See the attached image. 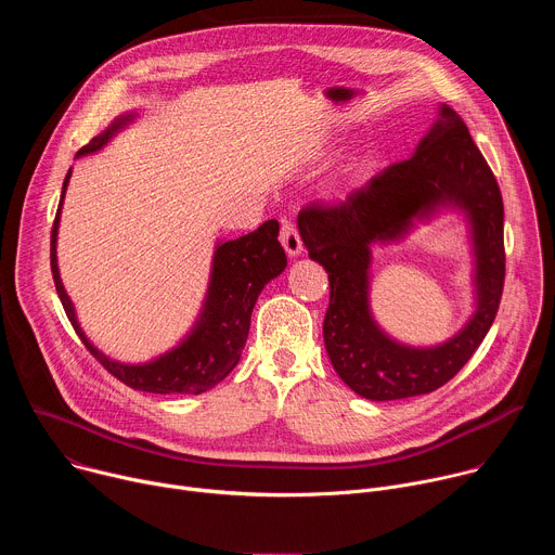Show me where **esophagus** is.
<instances>
[{
  "label": "esophagus",
  "mask_w": 555,
  "mask_h": 555,
  "mask_svg": "<svg viewBox=\"0 0 555 555\" xmlns=\"http://www.w3.org/2000/svg\"><path fill=\"white\" fill-rule=\"evenodd\" d=\"M281 244H283V248L289 257H300L302 255L300 234H298V230L292 221H283V225H281Z\"/></svg>",
  "instance_id": "34e87169"
}]
</instances>
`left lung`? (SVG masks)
Masks as SVG:
<instances>
[{
  "label": "left lung",
  "instance_id": "1",
  "mask_svg": "<svg viewBox=\"0 0 555 555\" xmlns=\"http://www.w3.org/2000/svg\"><path fill=\"white\" fill-rule=\"evenodd\" d=\"M441 209L461 211L468 223L475 311L452 339L411 348L390 339L372 315V248L403 241ZM298 232L309 259L330 274L323 325L330 360L360 398L388 402L437 390L479 349L496 319L505 281L503 197L465 122L443 103L409 160L338 206H309L298 215Z\"/></svg>",
  "mask_w": 555,
  "mask_h": 555
}]
</instances>
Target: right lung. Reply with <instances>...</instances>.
<instances>
[{
	"label": "right lung",
	"mask_w": 555,
	"mask_h": 555,
	"mask_svg": "<svg viewBox=\"0 0 555 555\" xmlns=\"http://www.w3.org/2000/svg\"><path fill=\"white\" fill-rule=\"evenodd\" d=\"M138 112L120 114L112 120V125L92 138L76 157H86L101 151L114 135L127 129L138 120ZM72 178V169L63 180L61 202L52 225L50 242V266L54 276L56 294L63 302L67 319L83 340L88 351L120 382L135 390L144 392H193L199 395L215 384H219L242 358V351L250 332V315L255 302L263 287L276 279L287 268V257L279 244V221L270 219L261 223L255 232L240 236L232 242L215 244L208 289L202 302V309L191 327V332L169 351L157 356L149 362H120L105 356L83 332L81 323L76 319V309L72 298L67 296L56 261V236L63 197Z\"/></svg>",
	"instance_id": "1"
}]
</instances>
